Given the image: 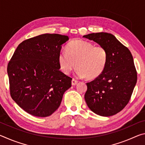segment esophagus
<instances>
[{"instance_id": "34e87169", "label": "esophagus", "mask_w": 145, "mask_h": 145, "mask_svg": "<svg viewBox=\"0 0 145 145\" xmlns=\"http://www.w3.org/2000/svg\"><path fill=\"white\" fill-rule=\"evenodd\" d=\"M77 82H78V80H77L75 79V78H72V84L73 86H75V85L77 84Z\"/></svg>"}]
</instances>
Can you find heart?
<instances>
[{
	"instance_id": "1",
	"label": "heart",
	"mask_w": 145,
	"mask_h": 145,
	"mask_svg": "<svg viewBox=\"0 0 145 145\" xmlns=\"http://www.w3.org/2000/svg\"><path fill=\"white\" fill-rule=\"evenodd\" d=\"M66 50L67 52L61 51L58 56L60 70L66 75L69 74L76 65V75L94 79L102 74L106 67L108 54L102 46L75 40L68 44Z\"/></svg>"
}]
</instances>
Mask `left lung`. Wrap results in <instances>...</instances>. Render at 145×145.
<instances>
[{"label":"left lung","instance_id":"1","mask_svg":"<svg viewBox=\"0 0 145 145\" xmlns=\"http://www.w3.org/2000/svg\"><path fill=\"white\" fill-rule=\"evenodd\" d=\"M105 48L108 60L104 72L86 83L84 99L95 114L111 116L121 111L128 104L137 82L133 57L128 48L107 33L83 36Z\"/></svg>","mask_w":145,"mask_h":145}]
</instances>
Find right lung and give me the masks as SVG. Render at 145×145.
Here are the masks:
<instances>
[{
	"mask_svg": "<svg viewBox=\"0 0 145 145\" xmlns=\"http://www.w3.org/2000/svg\"><path fill=\"white\" fill-rule=\"evenodd\" d=\"M68 36L43 34L16 48L8 65L10 94L22 109L46 117L57 110L72 78L59 70L58 56Z\"/></svg>",
	"mask_w": 145,
	"mask_h": 145,
	"instance_id": "obj_1",
	"label": "right lung"
}]
</instances>
